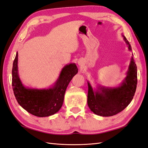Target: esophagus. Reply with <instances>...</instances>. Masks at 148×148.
Here are the masks:
<instances>
[{
	"instance_id": "obj_1",
	"label": "esophagus",
	"mask_w": 148,
	"mask_h": 148,
	"mask_svg": "<svg viewBox=\"0 0 148 148\" xmlns=\"http://www.w3.org/2000/svg\"><path fill=\"white\" fill-rule=\"evenodd\" d=\"M78 64H79V65H82V64H81V63H79V62H78Z\"/></svg>"
}]
</instances>
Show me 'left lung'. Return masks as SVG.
Wrapping results in <instances>:
<instances>
[{"label":"left lung","mask_w":148,"mask_h":148,"mask_svg":"<svg viewBox=\"0 0 148 148\" xmlns=\"http://www.w3.org/2000/svg\"><path fill=\"white\" fill-rule=\"evenodd\" d=\"M122 36L129 51H132L128 40L124 35ZM127 74L120 86L116 88L99 86L95 91L88 82V105L92 112L102 117H110L122 112L128 106L135 95L137 85V67L133 57Z\"/></svg>","instance_id":"8db88e82"}]
</instances>
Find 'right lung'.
<instances>
[{
	"instance_id": "right-lung-1",
	"label": "right lung",
	"mask_w": 148,
	"mask_h": 148,
	"mask_svg": "<svg viewBox=\"0 0 148 148\" xmlns=\"http://www.w3.org/2000/svg\"><path fill=\"white\" fill-rule=\"evenodd\" d=\"M12 87L18 103L31 114L43 117L53 115L62 106L66 89L78 73L75 64L65 65L54 86L49 89H29L21 83L18 72V52L13 63Z\"/></svg>"
}]
</instances>
